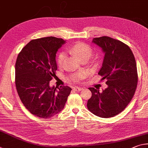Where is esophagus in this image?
<instances>
[{
    "label": "esophagus",
    "instance_id": "1",
    "mask_svg": "<svg viewBox=\"0 0 148 148\" xmlns=\"http://www.w3.org/2000/svg\"><path fill=\"white\" fill-rule=\"evenodd\" d=\"M73 90L76 92H79V91H81L82 88H80V87H74Z\"/></svg>",
    "mask_w": 148,
    "mask_h": 148
}]
</instances>
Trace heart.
I'll use <instances>...</instances> for the list:
<instances>
[{
	"label": "heart",
	"mask_w": 148,
	"mask_h": 148,
	"mask_svg": "<svg viewBox=\"0 0 148 148\" xmlns=\"http://www.w3.org/2000/svg\"><path fill=\"white\" fill-rule=\"evenodd\" d=\"M71 52L74 54H75L78 58L82 60L84 59L88 60L92 55V49L89 45L85 43H79L75 45L71 48ZM66 58V53L64 52H61L57 57V63L58 66H62ZM84 74L83 73H77L72 75L70 77V79L74 82H78L83 78Z\"/></svg>",
	"instance_id": "heart-1"
}]
</instances>
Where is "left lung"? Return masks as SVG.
Listing matches in <instances>:
<instances>
[{"mask_svg":"<svg viewBox=\"0 0 148 148\" xmlns=\"http://www.w3.org/2000/svg\"><path fill=\"white\" fill-rule=\"evenodd\" d=\"M92 42L105 53L98 74L107 79L108 87L101 92L89 88L92 95L87 107L101 118H111L125 109L135 93L138 82L135 58L129 47L121 41L102 36L94 38Z\"/></svg>","mask_w":148,"mask_h":148,"instance_id":"obj_1","label":"left lung"}]
</instances>
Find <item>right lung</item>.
Here are the masks:
<instances>
[{
    "instance_id": "1",
    "label": "right lung",
    "mask_w": 148,
    "mask_h": 148,
    "mask_svg": "<svg viewBox=\"0 0 148 148\" xmlns=\"http://www.w3.org/2000/svg\"><path fill=\"white\" fill-rule=\"evenodd\" d=\"M66 41L46 37L31 40L18 54L15 86L23 104L37 117L50 118L63 110L71 88L51 87L57 70L56 54Z\"/></svg>"
}]
</instances>
